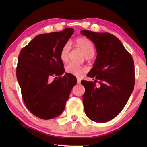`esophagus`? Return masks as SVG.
<instances>
[{
  "label": "esophagus",
  "mask_w": 147,
  "mask_h": 147,
  "mask_svg": "<svg viewBox=\"0 0 147 147\" xmlns=\"http://www.w3.org/2000/svg\"><path fill=\"white\" fill-rule=\"evenodd\" d=\"M77 80H77V82H78V84H80V83L81 82V79H80V78H78Z\"/></svg>",
  "instance_id": "1"
}]
</instances>
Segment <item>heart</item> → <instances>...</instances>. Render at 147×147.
<instances>
[{
	"label": "heart",
	"instance_id": "heart-1",
	"mask_svg": "<svg viewBox=\"0 0 147 147\" xmlns=\"http://www.w3.org/2000/svg\"><path fill=\"white\" fill-rule=\"evenodd\" d=\"M75 45L82 50L84 55L87 57H92L95 53V47L91 40L85 37H79L75 40ZM70 50L69 43H66L62 47L60 53V58L62 62L67 63L68 60V55ZM66 72L70 75L76 77H80L83 73L87 72V69L83 67L75 64H69L66 67Z\"/></svg>",
	"mask_w": 147,
	"mask_h": 147
}]
</instances>
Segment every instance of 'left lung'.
Masks as SVG:
<instances>
[{
	"label": "left lung",
	"instance_id": "left-lung-1",
	"mask_svg": "<svg viewBox=\"0 0 147 147\" xmlns=\"http://www.w3.org/2000/svg\"><path fill=\"white\" fill-rule=\"evenodd\" d=\"M91 40L97 50V57L87 76L92 81L82 80L84 112L89 119L106 122L114 119L125 107L134 87V64L131 54L121 41L108 32L81 30ZM100 84L96 88L95 83Z\"/></svg>",
	"mask_w": 147,
	"mask_h": 147
}]
</instances>
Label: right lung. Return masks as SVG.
Returning a JSON list of instances; mask_svg holds the SVG:
<instances>
[{"instance_id": "obj_1", "label": "right lung", "mask_w": 147, "mask_h": 147, "mask_svg": "<svg viewBox=\"0 0 147 147\" xmlns=\"http://www.w3.org/2000/svg\"><path fill=\"white\" fill-rule=\"evenodd\" d=\"M74 33L73 28L37 35L22 48L16 76L23 101L35 116L50 119L63 113L72 87L74 75L65 73L60 58L62 47ZM56 78L51 80V77Z\"/></svg>"}]
</instances>
